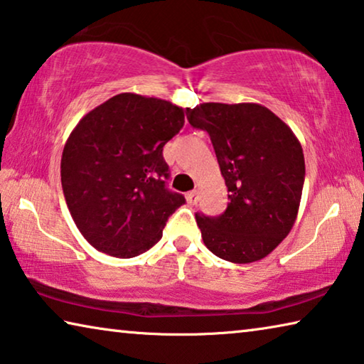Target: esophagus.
I'll return each instance as SVG.
<instances>
[{"label":"esophagus","instance_id":"obj_1","mask_svg":"<svg viewBox=\"0 0 364 364\" xmlns=\"http://www.w3.org/2000/svg\"><path fill=\"white\" fill-rule=\"evenodd\" d=\"M186 198L190 205H195L196 200H198V192H196V190H192V192L186 193Z\"/></svg>","mask_w":364,"mask_h":364}]
</instances>
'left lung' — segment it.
<instances>
[{
    "mask_svg": "<svg viewBox=\"0 0 364 364\" xmlns=\"http://www.w3.org/2000/svg\"><path fill=\"white\" fill-rule=\"evenodd\" d=\"M190 126L210 134L229 192L221 216L195 214L206 248L235 264L263 259L299 214L305 156L282 119L258 103L187 108Z\"/></svg>",
    "mask_w": 364,
    "mask_h": 364,
    "instance_id": "obj_1",
    "label": "left lung"
}]
</instances>
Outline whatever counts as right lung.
Here are the masks:
<instances>
[{"mask_svg": "<svg viewBox=\"0 0 364 364\" xmlns=\"http://www.w3.org/2000/svg\"><path fill=\"white\" fill-rule=\"evenodd\" d=\"M171 101L119 93L83 116L65 141L61 183L77 229L116 258L150 250L186 203L166 187L163 146L183 127Z\"/></svg>", "mask_w": 364, "mask_h": 364, "instance_id": "1", "label": "right lung"}]
</instances>
